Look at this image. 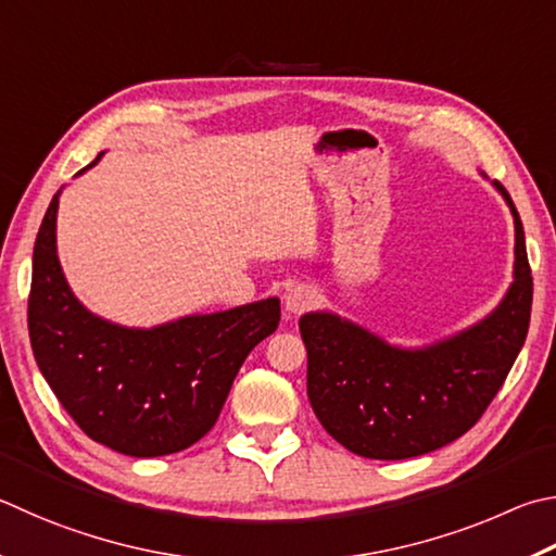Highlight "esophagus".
Instances as JSON below:
<instances>
[{"instance_id":"34e87169","label":"esophagus","mask_w":556,"mask_h":556,"mask_svg":"<svg viewBox=\"0 0 556 556\" xmlns=\"http://www.w3.org/2000/svg\"><path fill=\"white\" fill-rule=\"evenodd\" d=\"M316 301H318V294H316V291H313V287L299 285V287L287 291L285 306H287L289 313H294V316H299V313H306V311H311L313 306H316Z\"/></svg>"}]
</instances>
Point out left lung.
<instances>
[{
	"label": "left lung",
	"mask_w": 556,
	"mask_h": 556,
	"mask_svg": "<svg viewBox=\"0 0 556 556\" xmlns=\"http://www.w3.org/2000/svg\"><path fill=\"white\" fill-rule=\"evenodd\" d=\"M516 281L479 326L428 350L389 348L330 313L299 320L308 350V401L342 447L369 459H408L450 445L489 408L528 338L532 275L518 208Z\"/></svg>",
	"instance_id": "1"
}]
</instances>
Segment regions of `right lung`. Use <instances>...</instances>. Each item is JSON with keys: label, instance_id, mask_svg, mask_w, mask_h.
I'll use <instances>...</instances> for the list:
<instances>
[{"label": "right lung", "instance_id": "add662e5", "mask_svg": "<svg viewBox=\"0 0 556 556\" xmlns=\"http://www.w3.org/2000/svg\"><path fill=\"white\" fill-rule=\"evenodd\" d=\"M55 214L58 194L38 228L28 294V338L40 375L94 442L128 457L191 447L216 426L250 350L277 330L279 301L153 330L118 328L70 291L55 255Z\"/></svg>", "mask_w": 556, "mask_h": 556}]
</instances>
